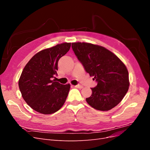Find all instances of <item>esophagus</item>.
<instances>
[{
  "mask_svg": "<svg viewBox=\"0 0 150 150\" xmlns=\"http://www.w3.org/2000/svg\"><path fill=\"white\" fill-rule=\"evenodd\" d=\"M75 88H79V89H82L83 88V86H81L80 84H78V85H76V86H74Z\"/></svg>",
  "mask_w": 150,
  "mask_h": 150,
  "instance_id": "esophagus-1",
  "label": "esophagus"
}]
</instances>
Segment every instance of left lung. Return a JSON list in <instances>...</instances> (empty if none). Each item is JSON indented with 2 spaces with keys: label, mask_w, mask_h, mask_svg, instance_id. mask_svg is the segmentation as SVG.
Returning <instances> with one entry per match:
<instances>
[{
  "label": "left lung",
  "mask_w": 150,
  "mask_h": 150,
  "mask_svg": "<svg viewBox=\"0 0 150 150\" xmlns=\"http://www.w3.org/2000/svg\"><path fill=\"white\" fill-rule=\"evenodd\" d=\"M72 48L85 71L97 82L86 100L93 108L108 111L118 104L129 89L126 66L115 54L104 47L86 42L72 43Z\"/></svg>",
  "instance_id": "1"
}]
</instances>
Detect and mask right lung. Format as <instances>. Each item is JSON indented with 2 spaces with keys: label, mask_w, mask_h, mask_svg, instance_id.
Returning a JSON list of instances; mask_svg holds the SVG:
<instances>
[{
  "label": "right lung",
  "mask_w": 150,
  "mask_h": 150,
  "mask_svg": "<svg viewBox=\"0 0 150 150\" xmlns=\"http://www.w3.org/2000/svg\"><path fill=\"white\" fill-rule=\"evenodd\" d=\"M71 43H62L44 49L32 57L19 80L22 96L34 110L44 115L57 111L64 104L70 84L53 79L59 59L69 51Z\"/></svg>",
  "instance_id": "1"
}]
</instances>
